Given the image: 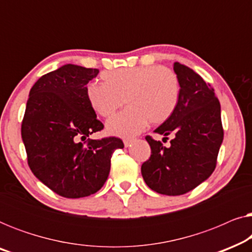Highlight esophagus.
Returning a JSON list of instances; mask_svg holds the SVG:
<instances>
[{"instance_id":"obj_1","label":"esophagus","mask_w":252,"mask_h":252,"mask_svg":"<svg viewBox=\"0 0 252 252\" xmlns=\"http://www.w3.org/2000/svg\"><path fill=\"white\" fill-rule=\"evenodd\" d=\"M134 139H126V140H124V144H125V147L127 148V147H129L130 144H132L133 142H134Z\"/></svg>"}]
</instances>
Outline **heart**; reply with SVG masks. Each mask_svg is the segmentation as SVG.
<instances>
[{
  "instance_id": "obj_1",
  "label": "heart",
  "mask_w": 252,
  "mask_h": 252,
  "mask_svg": "<svg viewBox=\"0 0 252 252\" xmlns=\"http://www.w3.org/2000/svg\"><path fill=\"white\" fill-rule=\"evenodd\" d=\"M102 82L86 88L89 105L101 117H110L124 104L127 108L106 123L109 134L120 137L136 135L148 122L159 125L173 115L180 96L177 74L160 65L122 67L106 71Z\"/></svg>"
}]
</instances>
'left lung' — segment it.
Masks as SVG:
<instances>
[{"instance_id":"1","label":"left lung","mask_w":252,"mask_h":252,"mask_svg":"<svg viewBox=\"0 0 252 252\" xmlns=\"http://www.w3.org/2000/svg\"><path fill=\"white\" fill-rule=\"evenodd\" d=\"M173 70L180 84V96L173 115L155 133L173 136L166 148L146 136L151 156L141 166L148 185L158 194H186L205 181L217 165L223 140L220 103L211 85L178 62Z\"/></svg>"}]
</instances>
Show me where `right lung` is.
<instances>
[{"label": "right lung", "instance_id": "1", "mask_svg": "<svg viewBox=\"0 0 252 252\" xmlns=\"http://www.w3.org/2000/svg\"><path fill=\"white\" fill-rule=\"evenodd\" d=\"M97 68L66 64L44 74L30 91L22 137L33 174L56 194L80 198L95 194L109 177L118 137L88 139L103 129L86 88Z\"/></svg>", "mask_w": 252, "mask_h": 252}]
</instances>
